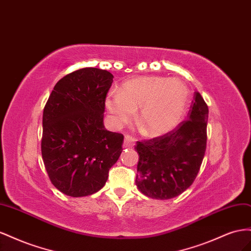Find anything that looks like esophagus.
Here are the masks:
<instances>
[{
    "mask_svg": "<svg viewBox=\"0 0 251 251\" xmlns=\"http://www.w3.org/2000/svg\"><path fill=\"white\" fill-rule=\"evenodd\" d=\"M133 141L134 139L130 135H125V139H124V143H123V147L124 148H128V147H132L133 145Z\"/></svg>",
    "mask_w": 251,
    "mask_h": 251,
    "instance_id": "obj_1",
    "label": "esophagus"
}]
</instances>
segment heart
Wrapping results in <instances>:
<instances>
[{"instance_id":"1","label":"heart","mask_w":251,"mask_h":251,"mask_svg":"<svg viewBox=\"0 0 251 251\" xmlns=\"http://www.w3.org/2000/svg\"><path fill=\"white\" fill-rule=\"evenodd\" d=\"M189 100V89L181 80L147 75L130 78L122 84L119 94L107 95L105 107L116 127L130 122L139 109L142 130L149 137H160L180 124Z\"/></svg>"}]
</instances>
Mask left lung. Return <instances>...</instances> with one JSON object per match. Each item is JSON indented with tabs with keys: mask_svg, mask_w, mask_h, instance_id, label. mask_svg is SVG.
<instances>
[{
	"mask_svg": "<svg viewBox=\"0 0 251 251\" xmlns=\"http://www.w3.org/2000/svg\"><path fill=\"white\" fill-rule=\"evenodd\" d=\"M207 121L208 106L196 92L188 120L162 137L137 143L135 185L143 195L168 200L190 187L205 155Z\"/></svg>",
	"mask_w": 251,
	"mask_h": 251,
	"instance_id": "left-lung-1",
	"label": "left lung"
}]
</instances>
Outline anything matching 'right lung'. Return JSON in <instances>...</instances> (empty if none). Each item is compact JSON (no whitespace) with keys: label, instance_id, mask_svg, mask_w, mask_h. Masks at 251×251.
<instances>
[{"label":"right lung","instance_id":"right-lung-1","mask_svg":"<svg viewBox=\"0 0 251 251\" xmlns=\"http://www.w3.org/2000/svg\"><path fill=\"white\" fill-rule=\"evenodd\" d=\"M113 82L107 70L87 67L55 84L43 112L42 157L50 181L78 198L104 187L122 153L123 134L103 123L105 99Z\"/></svg>","mask_w":251,"mask_h":251}]
</instances>
